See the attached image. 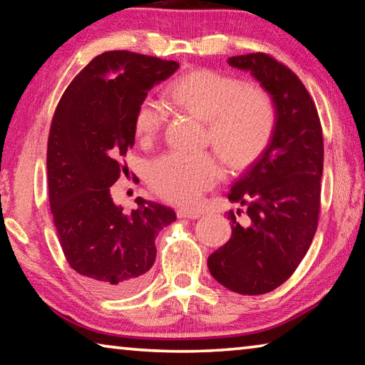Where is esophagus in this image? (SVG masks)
<instances>
[{
  "label": "esophagus",
  "instance_id": "esophagus-1",
  "mask_svg": "<svg viewBox=\"0 0 365 365\" xmlns=\"http://www.w3.org/2000/svg\"><path fill=\"white\" fill-rule=\"evenodd\" d=\"M177 215L178 219H197L201 214L195 211V209H178Z\"/></svg>",
  "mask_w": 365,
  "mask_h": 365
}]
</instances>
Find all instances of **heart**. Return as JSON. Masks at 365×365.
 Wrapping results in <instances>:
<instances>
[{"instance_id":"b5f03b06","label":"heart","mask_w":365,"mask_h":365,"mask_svg":"<svg viewBox=\"0 0 365 365\" xmlns=\"http://www.w3.org/2000/svg\"><path fill=\"white\" fill-rule=\"evenodd\" d=\"M168 98L174 106L207 120L209 140L232 169L255 163L275 130L277 109L272 98L217 71L187 73L170 85ZM164 122L163 104L151 96L143 98L133 117L137 137L153 140ZM220 177L222 168L211 153L172 151L154 160L148 180L168 201L191 205Z\"/></svg>"}]
</instances>
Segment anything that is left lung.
<instances>
[{
  "instance_id": "obj_1",
  "label": "left lung",
  "mask_w": 365,
  "mask_h": 365,
  "mask_svg": "<svg viewBox=\"0 0 365 365\" xmlns=\"http://www.w3.org/2000/svg\"><path fill=\"white\" fill-rule=\"evenodd\" d=\"M272 96L270 143L232 185L228 200L246 206L248 224L228 212L232 237L207 257L211 275L240 294L269 293L292 277L317 230L324 137L311 95L296 73L264 53L233 56Z\"/></svg>"
}]
</instances>
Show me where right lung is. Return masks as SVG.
<instances>
[{
    "label": "right lung",
    "mask_w": 365,
    "mask_h": 365,
    "mask_svg": "<svg viewBox=\"0 0 365 365\" xmlns=\"http://www.w3.org/2000/svg\"><path fill=\"white\" fill-rule=\"evenodd\" d=\"M180 64L130 51H106L72 80L54 110L48 137L49 207L71 267L106 296L145 285L156 259L158 233L174 209L138 197L125 214L110 187L128 170L122 158L135 143L133 117L154 85Z\"/></svg>",
    "instance_id": "right-lung-1"
}]
</instances>
